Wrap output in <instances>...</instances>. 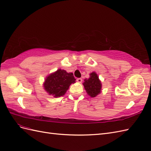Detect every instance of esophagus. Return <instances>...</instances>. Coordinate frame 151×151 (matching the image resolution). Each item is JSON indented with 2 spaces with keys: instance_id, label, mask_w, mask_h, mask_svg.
I'll list each match as a JSON object with an SVG mask.
<instances>
[{
  "instance_id": "34e87169",
  "label": "esophagus",
  "mask_w": 151,
  "mask_h": 151,
  "mask_svg": "<svg viewBox=\"0 0 151 151\" xmlns=\"http://www.w3.org/2000/svg\"><path fill=\"white\" fill-rule=\"evenodd\" d=\"M76 81H77V82H78V83H81V81H82V78H77Z\"/></svg>"
}]
</instances>
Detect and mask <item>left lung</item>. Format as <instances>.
Instances as JSON below:
<instances>
[{
  "instance_id": "1",
  "label": "left lung",
  "mask_w": 151,
  "mask_h": 151,
  "mask_svg": "<svg viewBox=\"0 0 151 151\" xmlns=\"http://www.w3.org/2000/svg\"><path fill=\"white\" fill-rule=\"evenodd\" d=\"M83 85L86 92L90 97H96L101 92L102 83L96 72L90 73L89 78H85Z\"/></svg>"
}]
</instances>
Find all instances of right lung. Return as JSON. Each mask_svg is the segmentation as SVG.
<instances>
[{
    "instance_id": "add662e5",
    "label": "right lung",
    "mask_w": 151,
    "mask_h": 151,
    "mask_svg": "<svg viewBox=\"0 0 151 151\" xmlns=\"http://www.w3.org/2000/svg\"><path fill=\"white\" fill-rule=\"evenodd\" d=\"M76 79L72 73L58 69L57 71L47 76L43 84L45 92L54 97H60L66 93L72 83H75Z\"/></svg>"
}]
</instances>
